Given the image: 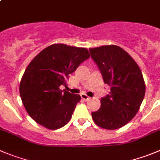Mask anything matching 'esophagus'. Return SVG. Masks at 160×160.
Returning a JSON list of instances; mask_svg holds the SVG:
<instances>
[{"label": "esophagus", "mask_w": 160, "mask_h": 160, "mask_svg": "<svg viewBox=\"0 0 160 160\" xmlns=\"http://www.w3.org/2000/svg\"><path fill=\"white\" fill-rule=\"evenodd\" d=\"M81 97H82V100H89V99H90V97H88V96L86 95V93H82L81 94Z\"/></svg>", "instance_id": "esophagus-1"}]
</instances>
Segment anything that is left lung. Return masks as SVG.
I'll return each mask as SVG.
<instances>
[{"label": "left lung", "mask_w": 160, "mask_h": 160, "mask_svg": "<svg viewBox=\"0 0 160 160\" xmlns=\"http://www.w3.org/2000/svg\"><path fill=\"white\" fill-rule=\"evenodd\" d=\"M91 57L103 75L110 92L100 100V108L92 113L94 122L106 130H116L137 115L145 94V83L138 63L115 45L89 48Z\"/></svg>", "instance_id": "1"}]
</instances>
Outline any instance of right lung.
Instances as JSON below:
<instances>
[{
  "label": "right lung",
  "instance_id": "right-lung-1",
  "mask_svg": "<svg viewBox=\"0 0 160 160\" xmlns=\"http://www.w3.org/2000/svg\"><path fill=\"white\" fill-rule=\"evenodd\" d=\"M86 48L53 44L41 51L27 66L19 84V94L27 113L48 130L64 127L71 120L79 95L60 89L84 60Z\"/></svg>",
  "mask_w": 160,
  "mask_h": 160
}]
</instances>
